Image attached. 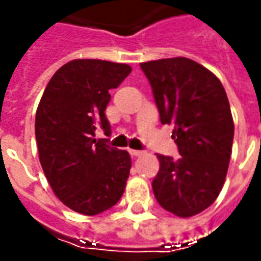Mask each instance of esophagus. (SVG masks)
Returning <instances> with one entry per match:
<instances>
[{
  "label": "esophagus",
  "instance_id": "1",
  "mask_svg": "<svg viewBox=\"0 0 261 261\" xmlns=\"http://www.w3.org/2000/svg\"><path fill=\"white\" fill-rule=\"evenodd\" d=\"M129 152H130V155H132V156H141V155H144V154H145L144 151H138V149H130Z\"/></svg>",
  "mask_w": 261,
  "mask_h": 261
}]
</instances>
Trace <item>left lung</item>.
I'll list each match as a JSON object with an SVG mask.
<instances>
[{
	"label": "left lung",
	"mask_w": 261,
	"mask_h": 261,
	"mask_svg": "<svg viewBox=\"0 0 261 261\" xmlns=\"http://www.w3.org/2000/svg\"><path fill=\"white\" fill-rule=\"evenodd\" d=\"M163 125H173L178 160L156 155L160 171L152 180L156 202L180 216L197 215L211 206L225 181L234 122L221 81L187 58L141 64Z\"/></svg>",
	"instance_id": "8db88e82"
}]
</instances>
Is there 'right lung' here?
Wrapping results in <instances>:
<instances>
[{
  "label": "right lung",
  "instance_id": "1",
  "mask_svg": "<svg viewBox=\"0 0 261 261\" xmlns=\"http://www.w3.org/2000/svg\"><path fill=\"white\" fill-rule=\"evenodd\" d=\"M126 64L75 59L61 66L46 86L36 112L39 160L56 197L69 209L93 216L122 197L132 166L127 151L95 139L110 134L106 107L110 90L130 74Z\"/></svg>",
  "mask_w": 261,
  "mask_h": 261
}]
</instances>
